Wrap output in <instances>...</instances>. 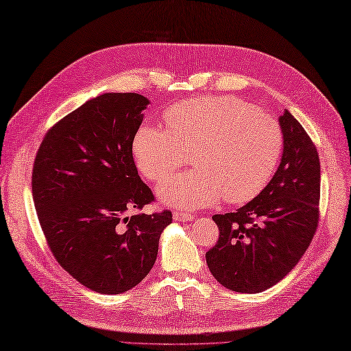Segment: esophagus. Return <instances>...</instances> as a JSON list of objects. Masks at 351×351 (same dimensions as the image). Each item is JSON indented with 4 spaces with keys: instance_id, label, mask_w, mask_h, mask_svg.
Segmentation results:
<instances>
[{
    "instance_id": "1",
    "label": "esophagus",
    "mask_w": 351,
    "mask_h": 351,
    "mask_svg": "<svg viewBox=\"0 0 351 351\" xmlns=\"http://www.w3.org/2000/svg\"><path fill=\"white\" fill-rule=\"evenodd\" d=\"M173 217L177 221H192L193 220V216L187 215V213H174Z\"/></svg>"
}]
</instances>
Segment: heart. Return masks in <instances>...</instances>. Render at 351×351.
<instances>
[{"instance_id":"1","label":"heart","mask_w":351,"mask_h":351,"mask_svg":"<svg viewBox=\"0 0 351 351\" xmlns=\"http://www.w3.org/2000/svg\"><path fill=\"white\" fill-rule=\"evenodd\" d=\"M168 131L144 125L132 141L140 173L162 182L191 155L193 171L164 182L158 198L177 210L253 199L274 173L283 134L274 117L232 97L183 101L167 113Z\"/></svg>"}]
</instances>
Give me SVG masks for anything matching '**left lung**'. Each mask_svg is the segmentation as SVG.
<instances>
[{
    "label": "left lung",
    "instance_id": "1",
    "mask_svg": "<svg viewBox=\"0 0 351 351\" xmlns=\"http://www.w3.org/2000/svg\"><path fill=\"white\" fill-rule=\"evenodd\" d=\"M283 155L271 182L235 213L213 216L219 241L205 254L221 286L259 293L301 261L319 223L320 160L302 125L289 110L278 117Z\"/></svg>",
    "mask_w": 351,
    "mask_h": 351
}]
</instances>
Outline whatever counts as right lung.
<instances>
[{"label": "right lung", "instance_id": "obj_1", "mask_svg": "<svg viewBox=\"0 0 351 351\" xmlns=\"http://www.w3.org/2000/svg\"><path fill=\"white\" fill-rule=\"evenodd\" d=\"M150 101L108 92L84 102L50 130L32 169V198L58 263L79 283L119 295L146 277L171 211L134 215L155 201L132 158Z\"/></svg>", "mask_w": 351, "mask_h": 351}]
</instances>
